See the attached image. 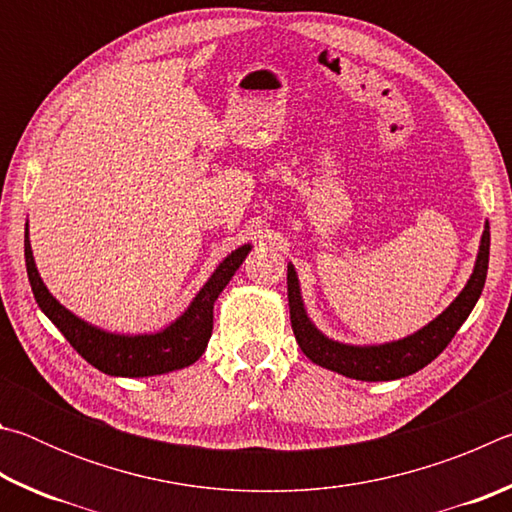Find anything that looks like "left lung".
I'll list each match as a JSON object with an SVG mask.
<instances>
[{
    "instance_id": "obj_1",
    "label": "left lung",
    "mask_w": 512,
    "mask_h": 512,
    "mask_svg": "<svg viewBox=\"0 0 512 512\" xmlns=\"http://www.w3.org/2000/svg\"><path fill=\"white\" fill-rule=\"evenodd\" d=\"M488 257H490V225L485 221L479 253H476L474 271L470 280L458 293L456 300L443 314L436 316L429 325H424L411 336L400 341H388L379 345H350L325 336L311 323L307 316L305 302H302L300 280L293 264L287 266V291H289V314L291 327L296 334L300 350L307 354L316 366L339 372L350 379L359 381H391L409 377L413 372L422 370L427 363L443 352L454 334L470 316L476 300H479L485 275H488Z\"/></svg>"
}]
</instances>
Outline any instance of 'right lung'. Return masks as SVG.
<instances>
[{"instance_id":"add662e5","label":"right lung","mask_w":512,"mask_h":512,"mask_svg":"<svg viewBox=\"0 0 512 512\" xmlns=\"http://www.w3.org/2000/svg\"><path fill=\"white\" fill-rule=\"evenodd\" d=\"M250 244L239 246L237 250L223 259L189 302V307L173 323H169L160 332L151 334H117L101 329L88 320L72 314L67 307L51 296L42 282V277L33 259L31 241H29V221L24 230V259H27V273L31 282V291L36 296L38 307L45 316L63 332L69 345L81 354V357L101 372L112 377H153L192 366L201 359L212 336L214 325V302L221 291L228 287L232 275L244 264L250 253Z\"/></svg>"}]
</instances>
